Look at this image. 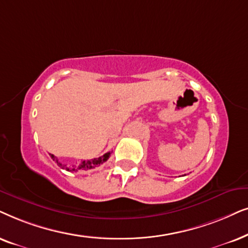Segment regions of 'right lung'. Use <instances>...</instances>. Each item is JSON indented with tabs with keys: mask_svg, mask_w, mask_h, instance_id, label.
<instances>
[{
	"mask_svg": "<svg viewBox=\"0 0 248 248\" xmlns=\"http://www.w3.org/2000/svg\"><path fill=\"white\" fill-rule=\"evenodd\" d=\"M111 153L110 152H108V153H105L104 155H102V156L100 157H96V158H93V160H88V161H82V162L79 164V166L77 168H72V169H70V168H68L65 164H62L59 162V161L57 160V163L60 166L62 169H65L67 171H86V170H91V169H94V168H96L98 166H101V164H103L105 161H108V158L110 157ZM51 157L53 158V160H55V156L53 154H51Z\"/></svg>",
	"mask_w": 248,
	"mask_h": 248,
	"instance_id": "obj_1",
	"label": "right lung"
}]
</instances>
